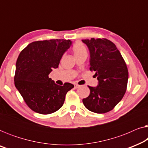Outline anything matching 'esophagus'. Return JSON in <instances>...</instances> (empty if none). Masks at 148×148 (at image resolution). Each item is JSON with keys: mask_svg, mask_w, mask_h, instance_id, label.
<instances>
[{"mask_svg": "<svg viewBox=\"0 0 148 148\" xmlns=\"http://www.w3.org/2000/svg\"><path fill=\"white\" fill-rule=\"evenodd\" d=\"M74 86H75V89H77V88H79V85H77V84H75L74 85Z\"/></svg>", "mask_w": 148, "mask_h": 148, "instance_id": "obj_1", "label": "esophagus"}]
</instances>
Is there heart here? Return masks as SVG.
<instances>
[{"label":"heart","mask_w":148,"mask_h":148,"mask_svg":"<svg viewBox=\"0 0 148 148\" xmlns=\"http://www.w3.org/2000/svg\"><path fill=\"white\" fill-rule=\"evenodd\" d=\"M72 50L73 51L75 56L82 53H87V48L86 46L81 42H75L73 46Z\"/></svg>","instance_id":"heart-1"}]
</instances>
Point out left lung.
I'll return each mask as SVG.
<instances>
[{"instance_id": "left-lung-1", "label": "left lung", "mask_w": 148, "mask_h": 148, "mask_svg": "<svg viewBox=\"0 0 148 148\" xmlns=\"http://www.w3.org/2000/svg\"><path fill=\"white\" fill-rule=\"evenodd\" d=\"M90 52L91 71L98 80L96 88L88 86L90 94L83 99L87 109L102 114L112 110L126 92L129 73L127 64L115 44L106 38L82 40Z\"/></svg>"}]
</instances>
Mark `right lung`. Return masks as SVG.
Instances as JSON below:
<instances>
[{"label":"right lung","mask_w":148,"mask_h":148,"mask_svg":"<svg viewBox=\"0 0 148 148\" xmlns=\"http://www.w3.org/2000/svg\"><path fill=\"white\" fill-rule=\"evenodd\" d=\"M71 43L69 40L36 41L20 52L16 62L15 86L34 112L48 114L57 111L63 105L66 93L74 88L70 83L58 86L48 76L53 69L58 68Z\"/></svg>","instance_id":"add662e5"}]
</instances>
